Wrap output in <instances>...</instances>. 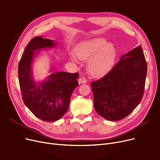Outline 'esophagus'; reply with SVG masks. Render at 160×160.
Segmentation results:
<instances>
[{"label": "esophagus", "mask_w": 160, "mask_h": 160, "mask_svg": "<svg viewBox=\"0 0 160 160\" xmlns=\"http://www.w3.org/2000/svg\"><path fill=\"white\" fill-rule=\"evenodd\" d=\"M78 82H79L80 84V83H86L87 82V80H86L84 77H81L80 78L79 80H78Z\"/></svg>", "instance_id": "34e87169"}]
</instances>
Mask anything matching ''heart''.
Here are the masks:
<instances>
[{
    "label": "heart",
    "instance_id": "obj_1",
    "mask_svg": "<svg viewBox=\"0 0 160 160\" xmlns=\"http://www.w3.org/2000/svg\"><path fill=\"white\" fill-rule=\"evenodd\" d=\"M75 54L81 60H88L89 72L95 77H100L110 70L117 56L115 47L102 38H96L82 41L75 48ZM76 56V57H77ZM69 54L71 60L77 62V57Z\"/></svg>",
    "mask_w": 160,
    "mask_h": 160
}]
</instances>
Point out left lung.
Masks as SVG:
<instances>
[{
	"label": "left lung",
	"mask_w": 160,
	"mask_h": 160,
	"mask_svg": "<svg viewBox=\"0 0 160 160\" xmlns=\"http://www.w3.org/2000/svg\"><path fill=\"white\" fill-rule=\"evenodd\" d=\"M147 72V64L141 46L122 55L110 72L91 83L97 113L111 121L128 116L143 96Z\"/></svg>",
	"instance_id": "left-lung-1"
}]
</instances>
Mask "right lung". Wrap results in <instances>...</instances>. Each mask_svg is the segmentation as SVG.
I'll use <instances>...</instances> for the list:
<instances>
[{
  "mask_svg": "<svg viewBox=\"0 0 160 160\" xmlns=\"http://www.w3.org/2000/svg\"><path fill=\"white\" fill-rule=\"evenodd\" d=\"M55 40L43 36L33 38L24 50L18 68V77L23 102L39 119L48 122L60 119L68 110L70 99L78 86V73L57 72L43 81L36 82L33 77L32 65L39 50L56 48ZM53 71V67L50 72Z\"/></svg>",
  "mask_w": 160,
  "mask_h": 160,
  "instance_id": "obj_1",
  "label": "right lung"
}]
</instances>
